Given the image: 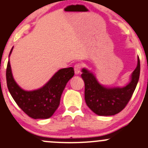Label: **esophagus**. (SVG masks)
Wrapping results in <instances>:
<instances>
[{"mask_svg": "<svg viewBox=\"0 0 148 148\" xmlns=\"http://www.w3.org/2000/svg\"><path fill=\"white\" fill-rule=\"evenodd\" d=\"M81 67H82V66H81L80 63H77V64H76L75 66H74V74H75L76 75H78V74L80 73Z\"/></svg>", "mask_w": 148, "mask_h": 148, "instance_id": "34e87169", "label": "esophagus"}]
</instances>
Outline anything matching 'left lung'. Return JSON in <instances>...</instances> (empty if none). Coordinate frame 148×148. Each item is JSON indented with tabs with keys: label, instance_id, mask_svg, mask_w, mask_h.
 Listing matches in <instances>:
<instances>
[{
	"label": "left lung",
	"instance_id": "8db88e82",
	"mask_svg": "<svg viewBox=\"0 0 148 148\" xmlns=\"http://www.w3.org/2000/svg\"><path fill=\"white\" fill-rule=\"evenodd\" d=\"M82 72L88 107L98 115H114L124 109L134 92L140 74V62L138 57L137 66L129 82L123 87H106L99 83L95 74L88 69L83 68Z\"/></svg>",
	"mask_w": 148,
	"mask_h": 148
}]
</instances>
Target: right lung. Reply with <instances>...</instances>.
Masks as SVG:
<instances>
[{
    "label": "right lung",
    "mask_w": 148,
    "mask_h": 148,
    "mask_svg": "<svg viewBox=\"0 0 148 148\" xmlns=\"http://www.w3.org/2000/svg\"><path fill=\"white\" fill-rule=\"evenodd\" d=\"M13 48L14 47L11 49L9 58ZM74 74L72 67L61 69L41 88L34 90H25L14 80L9 59L6 82L12 98L25 113L34 119H47L52 117L58 107L63 90Z\"/></svg>",
    "instance_id": "obj_1"
}]
</instances>
